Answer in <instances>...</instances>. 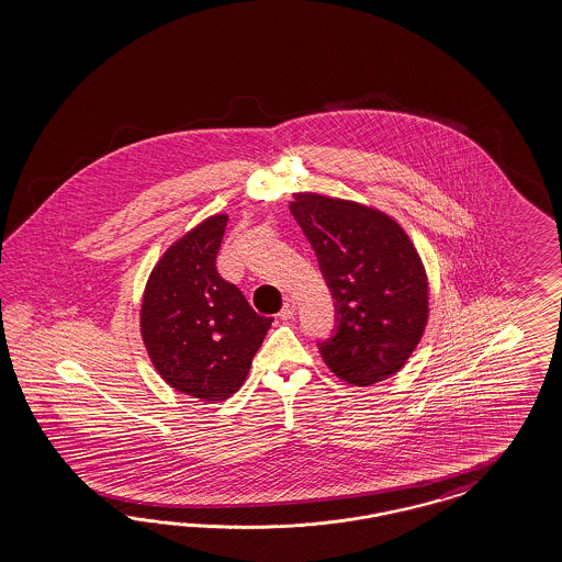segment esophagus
<instances>
[{
    "instance_id": "esophagus-1",
    "label": "esophagus",
    "mask_w": 562,
    "mask_h": 562,
    "mask_svg": "<svg viewBox=\"0 0 562 562\" xmlns=\"http://www.w3.org/2000/svg\"><path fill=\"white\" fill-rule=\"evenodd\" d=\"M294 311H296L294 299H286V303L282 306V311H280V319H292V317H294Z\"/></svg>"
}]
</instances>
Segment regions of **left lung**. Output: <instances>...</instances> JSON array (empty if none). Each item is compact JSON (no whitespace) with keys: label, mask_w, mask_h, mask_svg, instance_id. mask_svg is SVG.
Here are the masks:
<instances>
[{"label":"left lung","mask_w":562,"mask_h":562,"mask_svg":"<svg viewBox=\"0 0 562 562\" xmlns=\"http://www.w3.org/2000/svg\"><path fill=\"white\" fill-rule=\"evenodd\" d=\"M290 212L336 299L325 364L358 387L397 373L428 322L425 266L406 231L381 210L319 193H294Z\"/></svg>","instance_id":"1"}]
</instances>
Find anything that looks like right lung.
Here are the masks:
<instances>
[{
  "instance_id": "obj_1",
  "label": "right lung",
  "mask_w": 562,
  "mask_h": 562,
  "mask_svg": "<svg viewBox=\"0 0 562 562\" xmlns=\"http://www.w3.org/2000/svg\"><path fill=\"white\" fill-rule=\"evenodd\" d=\"M226 222L214 214L177 238L154 266L139 308L154 369L172 390L204 402L238 392L273 322L216 270Z\"/></svg>"
}]
</instances>
